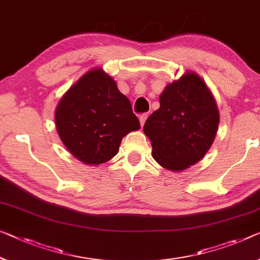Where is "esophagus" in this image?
Masks as SVG:
<instances>
[{"label":"esophagus","instance_id":"34e87169","mask_svg":"<svg viewBox=\"0 0 260 260\" xmlns=\"http://www.w3.org/2000/svg\"><path fill=\"white\" fill-rule=\"evenodd\" d=\"M146 119H147V114H143V115H141V116H139V122H141L142 126L145 124Z\"/></svg>","mask_w":260,"mask_h":260}]
</instances>
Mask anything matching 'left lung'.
Returning a JSON list of instances; mask_svg holds the SVG:
<instances>
[{
    "label": "left lung",
    "instance_id": "left-lung-1",
    "mask_svg": "<svg viewBox=\"0 0 260 260\" xmlns=\"http://www.w3.org/2000/svg\"><path fill=\"white\" fill-rule=\"evenodd\" d=\"M159 102L143 127L152 157L169 171L187 170L205 157L216 137V101L205 81L188 71L165 87Z\"/></svg>",
    "mask_w": 260,
    "mask_h": 260
}]
</instances>
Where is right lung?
I'll use <instances>...</instances> for the list:
<instances>
[{
  "mask_svg": "<svg viewBox=\"0 0 260 260\" xmlns=\"http://www.w3.org/2000/svg\"><path fill=\"white\" fill-rule=\"evenodd\" d=\"M66 149L86 165H100L118 153L122 138L141 127L131 103L115 80L93 69L63 94L54 113Z\"/></svg>",
  "mask_w": 260,
  "mask_h": 260,
  "instance_id": "obj_1",
  "label": "right lung"
}]
</instances>
